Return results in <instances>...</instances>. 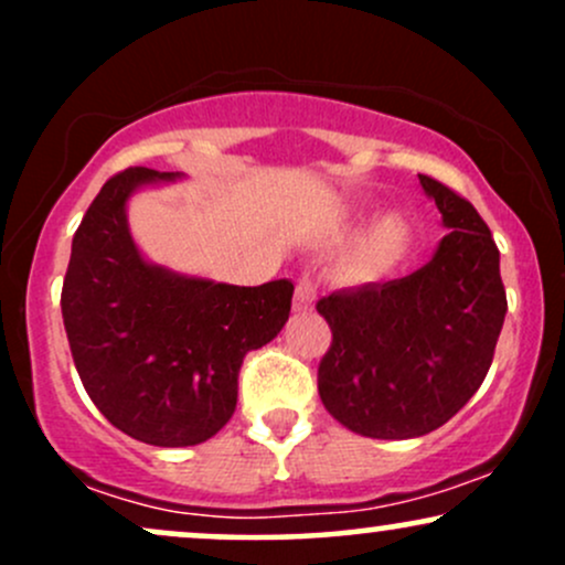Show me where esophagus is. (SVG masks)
Returning a JSON list of instances; mask_svg holds the SVG:
<instances>
[{
    "label": "esophagus",
    "instance_id": "obj_1",
    "mask_svg": "<svg viewBox=\"0 0 565 565\" xmlns=\"http://www.w3.org/2000/svg\"><path fill=\"white\" fill-rule=\"evenodd\" d=\"M313 305H316V284L313 278L302 276L295 289V310L297 313H308V310H313Z\"/></svg>",
    "mask_w": 565,
    "mask_h": 565
}]
</instances>
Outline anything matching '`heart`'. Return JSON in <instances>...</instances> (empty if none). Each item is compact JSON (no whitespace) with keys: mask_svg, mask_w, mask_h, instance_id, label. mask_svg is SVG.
Instances as JSON below:
<instances>
[{"mask_svg":"<svg viewBox=\"0 0 565 565\" xmlns=\"http://www.w3.org/2000/svg\"><path fill=\"white\" fill-rule=\"evenodd\" d=\"M408 244H412V223L401 212H385L361 233L348 255L345 270L359 281L391 274L406 257Z\"/></svg>","mask_w":565,"mask_h":565,"instance_id":"b5f03b06","label":"heart"}]
</instances>
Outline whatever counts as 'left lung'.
<instances>
[{
  "mask_svg": "<svg viewBox=\"0 0 565 565\" xmlns=\"http://www.w3.org/2000/svg\"><path fill=\"white\" fill-rule=\"evenodd\" d=\"M419 185L449 228L430 260L316 305L332 327L319 395L366 438H419L449 423L481 387L508 313L489 225L438 180L419 174Z\"/></svg>",
  "mask_w": 565,
  "mask_h": 565,
  "instance_id": "obj_1",
  "label": "left lung"
}]
</instances>
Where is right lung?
<instances>
[{
	"label": "right lung",
	"mask_w": 565,
	"mask_h": 565,
	"mask_svg": "<svg viewBox=\"0 0 565 565\" xmlns=\"http://www.w3.org/2000/svg\"><path fill=\"white\" fill-rule=\"evenodd\" d=\"M180 172L129 167L100 188L71 242L61 308L71 355L103 417L135 440L196 446L236 412L238 369L281 332L289 278L236 287L148 260L129 233L140 188Z\"/></svg>",
	"instance_id": "right-lung-1"
}]
</instances>
